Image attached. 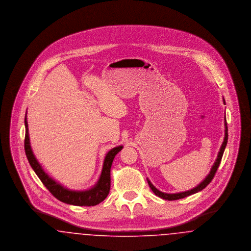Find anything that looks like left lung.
<instances>
[{
	"label": "left lung",
	"mask_w": 251,
	"mask_h": 251,
	"mask_svg": "<svg viewBox=\"0 0 251 251\" xmlns=\"http://www.w3.org/2000/svg\"><path fill=\"white\" fill-rule=\"evenodd\" d=\"M223 103L226 104L224 99H223ZM224 125H225V136H224V141H223V143L221 145V148H220L219 152H218V154H217V158L215 159V164L213 165V167H212L211 170H210V173L206 176V178L203 179L202 181H201L200 184H198L196 187H194L193 189H190V190H188V191L174 193V194H167V193H164V192L158 190L155 186L151 182V180L149 179H147L148 183H149V185H150V187H151V189L155 194L156 196H158V197L161 198V199L167 200V201H176V200L183 199V198H186V197H188V196H190V195H193V194H196V193H198V192L201 191V190H203V189L211 182V180L214 179V177H215V172H216L217 168H218L219 165H220V162H221L222 156H223V153H224L225 148H226V146H227V126L226 116H225V119H224Z\"/></svg>",
	"instance_id": "left-lung-1"
}]
</instances>
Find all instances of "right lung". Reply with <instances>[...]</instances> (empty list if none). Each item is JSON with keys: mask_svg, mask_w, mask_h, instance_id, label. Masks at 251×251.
Masks as SVG:
<instances>
[{"mask_svg": "<svg viewBox=\"0 0 251 251\" xmlns=\"http://www.w3.org/2000/svg\"><path fill=\"white\" fill-rule=\"evenodd\" d=\"M25 125V140H24V150L29 161L30 166L36 172L37 177L42 181V183L46 186V188L50 192L53 197L59 200L62 202L75 205V206H95L97 204L103 201L110 191L111 186V178H110V171L112 163L114 161L115 156L117 155L120 151L122 150L123 146H118L110 150L106 153L103 166L101 169L100 176L96 182L95 185L87 190H71L64 187L59 182L55 179L50 178L48 174L44 171L41 165L36 160V156L34 154L31 144H30V137H29V130H28V122H27V111L24 120Z\"/></svg>", "mask_w": 251, "mask_h": 251, "instance_id": "add662e5", "label": "right lung"}]
</instances>
